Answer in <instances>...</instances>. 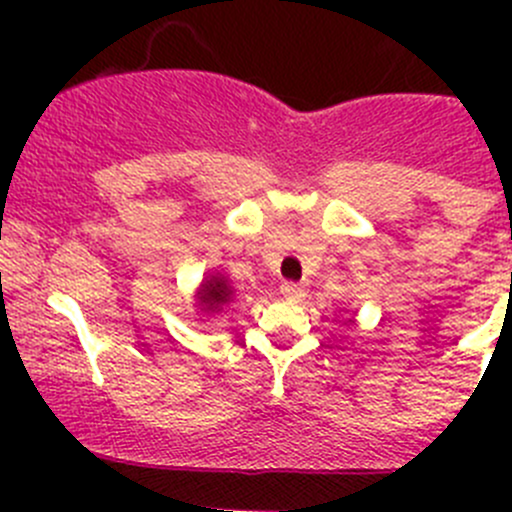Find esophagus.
<instances>
[{
	"instance_id": "1",
	"label": "esophagus",
	"mask_w": 512,
	"mask_h": 512,
	"mask_svg": "<svg viewBox=\"0 0 512 512\" xmlns=\"http://www.w3.org/2000/svg\"><path fill=\"white\" fill-rule=\"evenodd\" d=\"M280 289L289 302H299V299H304V294H307V289H304L302 285H294V282H285Z\"/></svg>"
}]
</instances>
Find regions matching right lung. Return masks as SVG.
I'll return each instance as SVG.
<instances>
[{"label": "right lung", "mask_w": 512, "mask_h": 512, "mask_svg": "<svg viewBox=\"0 0 512 512\" xmlns=\"http://www.w3.org/2000/svg\"><path fill=\"white\" fill-rule=\"evenodd\" d=\"M235 302V287L223 272H208L195 289V312L198 317H218Z\"/></svg>", "instance_id": "1"}]
</instances>
